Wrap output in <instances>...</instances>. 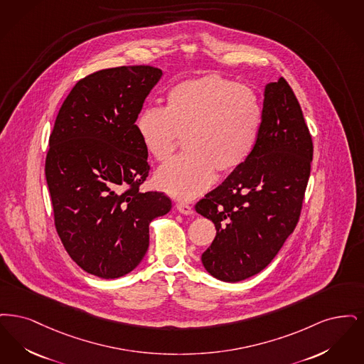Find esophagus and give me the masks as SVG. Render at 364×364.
I'll list each match as a JSON object with an SVG mask.
<instances>
[{"mask_svg":"<svg viewBox=\"0 0 364 364\" xmlns=\"http://www.w3.org/2000/svg\"><path fill=\"white\" fill-rule=\"evenodd\" d=\"M176 209H178L182 215H191V213H193V208H191V205L186 204V203H182V201L176 203Z\"/></svg>","mask_w":364,"mask_h":364,"instance_id":"34e87169","label":"esophagus"}]
</instances>
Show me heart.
Segmentation results:
<instances>
[{"label":"heart","instance_id":"1","mask_svg":"<svg viewBox=\"0 0 364 364\" xmlns=\"http://www.w3.org/2000/svg\"><path fill=\"white\" fill-rule=\"evenodd\" d=\"M262 119L252 88L208 76L170 88L164 107L142 109L134 127L146 154L160 163L174 156L185 137L189 152L159 168L155 183L175 198L190 200L212 185L215 168L230 174L249 160Z\"/></svg>","mask_w":364,"mask_h":364}]
</instances>
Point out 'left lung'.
<instances>
[{"mask_svg": "<svg viewBox=\"0 0 364 364\" xmlns=\"http://www.w3.org/2000/svg\"><path fill=\"white\" fill-rule=\"evenodd\" d=\"M264 119L249 160L196 204L216 227L206 270L235 283L267 268L301 218L313 140L284 77L265 88Z\"/></svg>", "mask_w": 364, "mask_h": 364, "instance_id": "left-lung-1", "label": "left lung"}]
</instances>
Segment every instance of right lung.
<instances>
[{
    "instance_id": "add662e5",
    "label": "right lung",
    "mask_w": 364,
    "mask_h": 364,
    "mask_svg": "<svg viewBox=\"0 0 364 364\" xmlns=\"http://www.w3.org/2000/svg\"><path fill=\"white\" fill-rule=\"evenodd\" d=\"M149 65L102 69L79 80L55 118L45 173L63 247L85 272L117 279L141 262L149 223L171 209L141 193L148 154L134 122L161 77Z\"/></svg>"
}]
</instances>
